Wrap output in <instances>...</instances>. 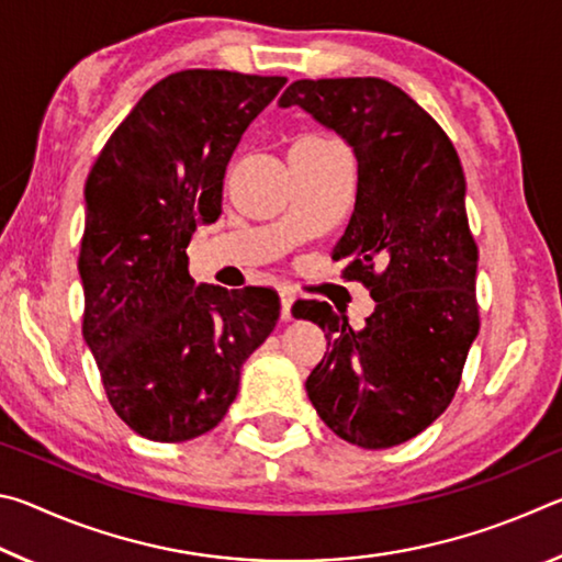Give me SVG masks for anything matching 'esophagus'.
<instances>
[{
	"label": "esophagus",
	"mask_w": 562,
	"mask_h": 562,
	"mask_svg": "<svg viewBox=\"0 0 562 562\" xmlns=\"http://www.w3.org/2000/svg\"><path fill=\"white\" fill-rule=\"evenodd\" d=\"M292 304H294V292L288 290V288H282L280 290V317L284 322L292 319Z\"/></svg>",
	"instance_id": "34e87169"
}]
</instances>
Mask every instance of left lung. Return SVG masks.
I'll use <instances>...</instances> for the list:
<instances>
[{
	"instance_id": "8db88e82",
	"label": "left lung",
	"mask_w": 562,
	"mask_h": 562,
	"mask_svg": "<svg viewBox=\"0 0 562 562\" xmlns=\"http://www.w3.org/2000/svg\"><path fill=\"white\" fill-rule=\"evenodd\" d=\"M278 103L307 111L355 150L357 203L331 258L349 260L347 278L376 300L364 329L327 302L294 304V317L327 331L304 389L339 439L389 449L446 412L479 335L461 160L429 113L374 76L302 79Z\"/></svg>"
}]
</instances>
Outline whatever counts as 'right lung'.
<instances>
[{
  "mask_svg": "<svg viewBox=\"0 0 562 562\" xmlns=\"http://www.w3.org/2000/svg\"><path fill=\"white\" fill-rule=\"evenodd\" d=\"M284 76L170 74L111 133L83 188V339L123 422L150 441L215 429L274 329L268 288L195 284L186 247L221 217L227 160Z\"/></svg>",
  "mask_w": 562,
  "mask_h": 562,
  "instance_id": "obj_1",
  "label": "right lung"
}]
</instances>
